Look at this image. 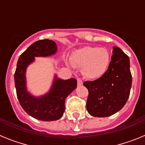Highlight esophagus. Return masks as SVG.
Wrapping results in <instances>:
<instances>
[{"mask_svg":"<svg viewBox=\"0 0 145 145\" xmlns=\"http://www.w3.org/2000/svg\"><path fill=\"white\" fill-rule=\"evenodd\" d=\"M77 81H78V86H82L83 85V80L80 78L77 79Z\"/></svg>","mask_w":145,"mask_h":145,"instance_id":"1","label":"esophagus"}]
</instances>
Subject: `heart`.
Returning a JSON list of instances; mask_svg holds the SVG:
<instances>
[{
    "instance_id": "b5f03b06",
    "label": "heart",
    "mask_w": 145,
    "mask_h": 145,
    "mask_svg": "<svg viewBox=\"0 0 145 145\" xmlns=\"http://www.w3.org/2000/svg\"><path fill=\"white\" fill-rule=\"evenodd\" d=\"M72 61L82 67V72L88 79H97L105 73L108 68L110 57L107 49L93 46H84L72 54ZM68 65L74 67L72 61Z\"/></svg>"
}]
</instances>
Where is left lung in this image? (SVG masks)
<instances>
[{
  "mask_svg": "<svg viewBox=\"0 0 145 145\" xmlns=\"http://www.w3.org/2000/svg\"><path fill=\"white\" fill-rule=\"evenodd\" d=\"M108 69L93 81H86L88 90L86 110L94 117H108L123 107L130 94L132 78L127 55L114 46Z\"/></svg>",
  "mask_w": 145,
  "mask_h": 145,
  "instance_id": "left-lung-1",
  "label": "left lung"
}]
</instances>
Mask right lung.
Here are the masks:
<instances>
[{"instance_id": "obj_1", "label": "right lung", "mask_w": 145, "mask_h": 145, "mask_svg": "<svg viewBox=\"0 0 145 145\" xmlns=\"http://www.w3.org/2000/svg\"><path fill=\"white\" fill-rule=\"evenodd\" d=\"M57 52V46L53 40L45 39L35 42L20 55L14 74L16 95L22 107L29 116L43 121H53L62 117L65 99L76 88L77 80H63L55 75L49 91L35 97L27 91L26 70L35 61V57H50Z\"/></svg>"}]
</instances>
